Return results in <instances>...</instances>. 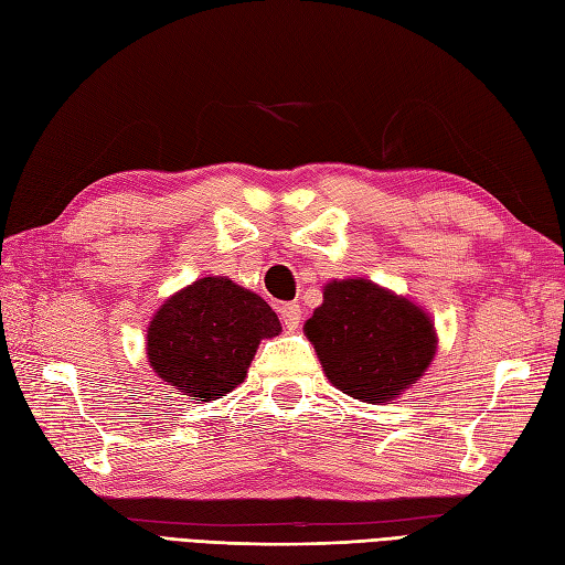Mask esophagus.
Masks as SVG:
<instances>
[{
	"label": "esophagus",
	"instance_id": "34e87169",
	"mask_svg": "<svg viewBox=\"0 0 565 565\" xmlns=\"http://www.w3.org/2000/svg\"><path fill=\"white\" fill-rule=\"evenodd\" d=\"M279 315H281V322L288 329H296L298 327V322H300V308L296 306V302H286V306L279 308Z\"/></svg>",
	"mask_w": 565,
	"mask_h": 565
}]
</instances>
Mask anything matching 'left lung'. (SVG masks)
I'll list each match as a JSON object with an SVG mask.
<instances>
[{"instance_id":"1","label":"left lung","mask_w":565,"mask_h":565,"mask_svg":"<svg viewBox=\"0 0 565 565\" xmlns=\"http://www.w3.org/2000/svg\"><path fill=\"white\" fill-rule=\"evenodd\" d=\"M306 334L327 380L365 403L394 401L437 353L429 315L367 279L329 281Z\"/></svg>"}]
</instances>
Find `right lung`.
Segmentation results:
<instances>
[{"mask_svg":"<svg viewBox=\"0 0 565 565\" xmlns=\"http://www.w3.org/2000/svg\"><path fill=\"white\" fill-rule=\"evenodd\" d=\"M279 331L277 312L257 294L226 277H205L157 310L148 360L183 396L216 401L245 380L259 341Z\"/></svg>","mask_w":565,"mask_h":565,"instance_id":"1","label":"right lung"}]
</instances>
